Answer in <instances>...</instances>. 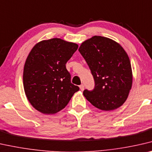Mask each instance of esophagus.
<instances>
[{"mask_svg":"<svg viewBox=\"0 0 152 152\" xmlns=\"http://www.w3.org/2000/svg\"><path fill=\"white\" fill-rule=\"evenodd\" d=\"M79 87H80V89L81 91H83L84 89H85V86H84L83 85H80V86H79Z\"/></svg>","mask_w":152,"mask_h":152,"instance_id":"34e87169","label":"esophagus"}]
</instances>
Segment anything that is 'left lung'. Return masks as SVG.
Returning <instances> with one entry per match:
<instances>
[{
    "instance_id": "1",
    "label": "left lung",
    "mask_w": 152,
    "mask_h": 152,
    "mask_svg": "<svg viewBox=\"0 0 152 152\" xmlns=\"http://www.w3.org/2000/svg\"><path fill=\"white\" fill-rule=\"evenodd\" d=\"M78 51L89 65L94 76V90L83 95L99 109H117L128 98L132 85L130 61L118 43L109 38L94 36L82 43Z\"/></svg>"
}]
</instances>
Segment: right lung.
Returning a JSON list of instances; mask_svg holds the SVG:
<instances>
[{
  "label": "right lung",
  "mask_w": 152,
  "mask_h": 152,
  "mask_svg": "<svg viewBox=\"0 0 152 152\" xmlns=\"http://www.w3.org/2000/svg\"><path fill=\"white\" fill-rule=\"evenodd\" d=\"M78 44L53 38L35 44L27 56L23 72L26 98L36 110L46 115L63 109L79 87L71 83L65 64Z\"/></svg>",
  "instance_id": "add662e5"
}]
</instances>
